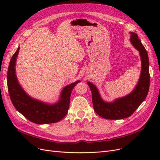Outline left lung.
<instances>
[{
	"label": "left lung",
	"mask_w": 160,
	"mask_h": 160,
	"mask_svg": "<svg viewBox=\"0 0 160 160\" xmlns=\"http://www.w3.org/2000/svg\"><path fill=\"white\" fill-rule=\"evenodd\" d=\"M130 42L139 51L141 59V72L137 85L127 95L106 101L101 98L96 85L88 81L92 93V102L95 112L108 119H121L129 117L146 98L149 88V59L148 52L136 33L129 32Z\"/></svg>",
	"instance_id": "obj_1"
}]
</instances>
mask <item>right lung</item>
<instances>
[{
    "label": "right lung",
    "instance_id": "obj_1",
    "mask_svg": "<svg viewBox=\"0 0 160 160\" xmlns=\"http://www.w3.org/2000/svg\"><path fill=\"white\" fill-rule=\"evenodd\" d=\"M20 47L12 57L7 72L9 95L15 109L23 116L37 124H48L59 122L68 112L72 89L80 80L66 85L62 89L59 99L49 103L32 98L19 83L16 74V62Z\"/></svg>",
    "mask_w": 160,
    "mask_h": 160
}]
</instances>
